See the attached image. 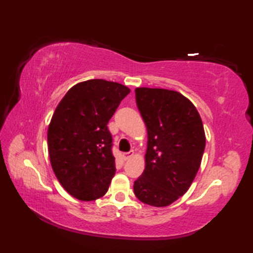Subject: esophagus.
Wrapping results in <instances>:
<instances>
[{"label":"esophagus","mask_w":253,"mask_h":253,"mask_svg":"<svg viewBox=\"0 0 253 253\" xmlns=\"http://www.w3.org/2000/svg\"><path fill=\"white\" fill-rule=\"evenodd\" d=\"M132 156H134V153L132 152H129V153H124L123 154V158L125 161H127V160H129V158H131Z\"/></svg>","instance_id":"esophagus-1"}]
</instances>
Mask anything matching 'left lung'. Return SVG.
I'll return each mask as SVG.
<instances>
[{"label":"left lung","instance_id":"1","mask_svg":"<svg viewBox=\"0 0 253 253\" xmlns=\"http://www.w3.org/2000/svg\"><path fill=\"white\" fill-rule=\"evenodd\" d=\"M136 104L147 128L145 169L134 183L143 203L163 208L186 193L205 148L203 123L182 93L161 88H136Z\"/></svg>","mask_w":253,"mask_h":253}]
</instances>
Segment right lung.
<instances>
[{
  "mask_svg": "<svg viewBox=\"0 0 253 253\" xmlns=\"http://www.w3.org/2000/svg\"><path fill=\"white\" fill-rule=\"evenodd\" d=\"M129 92L118 83L91 79L70 88L55 108L48 127L50 163L74 198L93 201L108 191L116 166L107 124Z\"/></svg>",
  "mask_w": 253,
  "mask_h": 253,
  "instance_id": "add662e5",
  "label": "right lung"
}]
</instances>
